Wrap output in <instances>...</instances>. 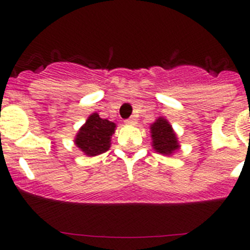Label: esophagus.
Returning <instances> with one entry per match:
<instances>
[{
  "label": "esophagus",
  "instance_id": "esophagus-1",
  "mask_svg": "<svg viewBox=\"0 0 250 250\" xmlns=\"http://www.w3.org/2000/svg\"><path fill=\"white\" fill-rule=\"evenodd\" d=\"M125 123H126L127 125H135V124H136V118H135V116H131V118L127 119V120L125 121Z\"/></svg>",
  "mask_w": 250,
  "mask_h": 250
}]
</instances>
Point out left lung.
<instances>
[{"label":"left lung","instance_id":"1","mask_svg":"<svg viewBox=\"0 0 250 250\" xmlns=\"http://www.w3.org/2000/svg\"><path fill=\"white\" fill-rule=\"evenodd\" d=\"M150 129H151L152 146L156 151L164 155H170L171 152L179 149L175 132L173 131L171 125L165 119L159 118L152 124Z\"/></svg>","mask_w":250,"mask_h":250}]
</instances>
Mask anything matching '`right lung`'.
<instances>
[{
	"instance_id": "add662e5",
	"label": "right lung",
	"mask_w": 250,
	"mask_h": 250,
	"mask_svg": "<svg viewBox=\"0 0 250 250\" xmlns=\"http://www.w3.org/2000/svg\"><path fill=\"white\" fill-rule=\"evenodd\" d=\"M115 131V124L101 119L99 114L90 115L87 121L76 135L75 143L86 155L95 156L107 151L110 139Z\"/></svg>"
}]
</instances>
